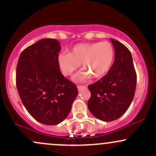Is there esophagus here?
<instances>
[{
  "instance_id": "obj_1",
  "label": "esophagus",
  "mask_w": 156,
  "mask_h": 156,
  "mask_svg": "<svg viewBox=\"0 0 156 156\" xmlns=\"http://www.w3.org/2000/svg\"><path fill=\"white\" fill-rule=\"evenodd\" d=\"M78 91H81L82 89H85L86 88V86H81V85H78Z\"/></svg>"
}]
</instances>
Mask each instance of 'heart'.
I'll return each instance as SVG.
<instances>
[{
    "instance_id": "b5f03b06",
    "label": "heart",
    "mask_w": 156,
    "mask_h": 156,
    "mask_svg": "<svg viewBox=\"0 0 156 156\" xmlns=\"http://www.w3.org/2000/svg\"><path fill=\"white\" fill-rule=\"evenodd\" d=\"M115 51L108 42L81 43L75 45L69 53H60L58 62L65 76L73 75L82 63L83 69L76 77L78 80L88 79L91 76L101 78L106 75L112 67Z\"/></svg>"
}]
</instances>
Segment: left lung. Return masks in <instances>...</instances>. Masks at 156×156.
<instances>
[{"instance_id": "8db88e82", "label": "left lung", "mask_w": 156, "mask_h": 156, "mask_svg": "<svg viewBox=\"0 0 156 156\" xmlns=\"http://www.w3.org/2000/svg\"><path fill=\"white\" fill-rule=\"evenodd\" d=\"M115 56L105 76L88 86L91 97L88 108L98 119L111 122L125 114L133 99L136 87V73L128 48L111 39Z\"/></svg>"}]
</instances>
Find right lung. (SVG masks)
Returning a JSON list of instances; mask_svg holds the SVG:
<instances>
[{
    "instance_id": "obj_1",
    "label": "right lung",
    "mask_w": 156,
    "mask_h": 156,
    "mask_svg": "<svg viewBox=\"0 0 156 156\" xmlns=\"http://www.w3.org/2000/svg\"><path fill=\"white\" fill-rule=\"evenodd\" d=\"M60 51L56 39H41L20 53L16 70L23 104L36 120L47 125H58L67 117L78 92L61 73Z\"/></svg>"
}]
</instances>
